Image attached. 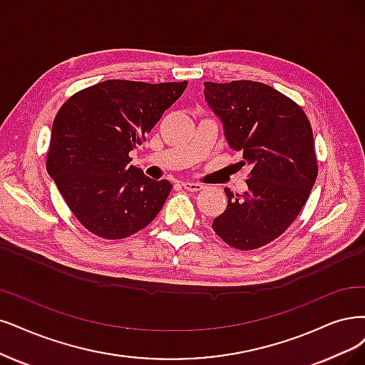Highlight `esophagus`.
I'll return each mask as SVG.
<instances>
[{"mask_svg":"<svg viewBox=\"0 0 365 365\" xmlns=\"http://www.w3.org/2000/svg\"><path fill=\"white\" fill-rule=\"evenodd\" d=\"M182 186L185 187L186 191H190V192H198V191H201V190H205L203 185H201V183H195V182H183Z\"/></svg>","mask_w":365,"mask_h":365,"instance_id":"obj_1","label":"esophagus"}]
</instances>
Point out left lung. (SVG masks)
<instances>
[{
	"label": "left lung",
	"instance_id": "left-lung-1",
	"mask_svg": "<svg viewBox=\"0 0 365 365\" xmlns=\"http://www.w3.org/2000/svg\"><path fill=\"white\" fill-rule=\"evenodd\" d=\"M205 98L224 126L225 140L247 165L248 190L225 187L227 209L212 228L225 244L255 250L284 233L317 178L312 125L286 94L255 81L205 83Z\"/></svg>",
	"mask_w": 365,
	"mask_h": 365
}]
</instances>
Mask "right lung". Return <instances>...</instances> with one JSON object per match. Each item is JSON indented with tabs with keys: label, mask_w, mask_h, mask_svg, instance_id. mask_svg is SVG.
I'll list each match as a JSON object with an SVG mask.
<instances>
[{
	"label": "right lung",
	"mask_w": 365,
	"mask_h": 365,
	"mask_svg": "<svg viewBox=\"0 0 365 365\" xmlns=\"http://www.w3.org/2000/svg\"><path fill=\"white\" fill-rule=\"evenodd\" d=\"M187 86L108 79L67 99L52 123L48 174L88 232L123 239L150 224L173 185L153 180L129 153Z\"/></svg>",
	"instance_id": "obj_1"
}]
</instances>
